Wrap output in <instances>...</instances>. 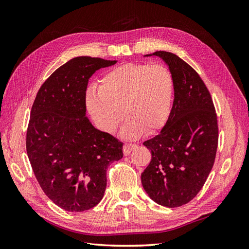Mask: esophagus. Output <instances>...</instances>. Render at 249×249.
Listing matches in <instances>:
<instances>
[{
    "mask_svg": "<svg viewBox=\"0 0 249 249\" xmlns=\"http://www.w3.org/2000/svg\"><path fill=\"white\" fill-rule=\"evenodd\" d=\"M135 147H136V145H135V144H131V143H125V144L124 145V149H123L124 155V156L130 155V153L132 152V149H134Z\"/></svg>",
    "mask_w": 249,
    "mask_h": 249,
    "instance_id": "1",
    "label": "esophagus"
}]
</instances>
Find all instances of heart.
<instances>
[{
  "instance_id": "heart-1",
  "label": "heart",
  "mask_w": 249,
  "mask_h": 249,
  "mask_svg": "<svg viewBox=\"0 0 249 249\" xmlns=\"http://www.w3.org/2000/svg\"><path fill=\"white\" fill-rule=\"evenodd\" d=\"M173 90V77L165 65L125 63L105 73L100 87H88L86 107L95 125L109 134L116 130L124 112L122 135L135 138L142 132L159 131L167 123Z\"/></svg>"
}]
</instances>
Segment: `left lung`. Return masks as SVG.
<instances>
[{"label":"left lung","instance_id":"left-lung-1","mask_svg":"<svg viewBox=\"0 0 249 249\" xmlns=\"http://www.w3.org/2000/svg\"><path fill=\"white\" fill-rule=\"evenodd\" d=\"M175 83L170 116L160 134L145 141L152 160L141 173V183L158 205L178 208L200 191L213 167L218 125L209 90L198 73L176 54L157 51Z\"/></svg>","mask_w":249,"mask_h":249}]
</instances>
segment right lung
<instances>
[{
  "instance_id": "obj_1",
  "label": "right lung",
  "mask_w": 249,
  "mask_h": 249,
  "mask_svg": "<svg viewBox=\"0 0 249 249\" xmlns=\"http://www.w3.org/2000/svg\"><path fill=\"white\" fill-rule=\"evenodd\" d=\"M117 60L81 56L43 83L31 110L27 154L47 196L69 212L95 207L107 186L109 165L123 158V142L86 117L88 80Z\"/></svg>"
}]
</instances>
